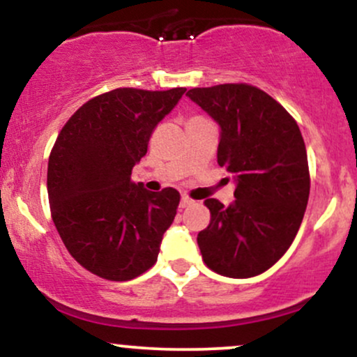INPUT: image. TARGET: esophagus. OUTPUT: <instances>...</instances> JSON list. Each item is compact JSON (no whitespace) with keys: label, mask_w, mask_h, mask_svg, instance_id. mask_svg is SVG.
Instances as JSON below:
<instances>
[{"label":"esophagus","mask_w":357,"mask_h":357,"mask_svg":"<svg viewBox=\"0 0 357 357\" xmlns=\"http://www.w3.org/2000/svg\"><path fill=\"white\" fill-rule=\"evenodd\" d=\"M192 203H195V202H192L191 198H188V196H181V202H179V206L188 208V206H191Z\"/></svg>","instance_id":"obj_1"}]
</instances>
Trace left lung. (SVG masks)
I'll use <instances>...</instances> for the list:
<instances>
[{
    "label": "left lung",
    "instance_id": "1",
    "mask_svg": "<svg viewBox=\"0 0 357 357\" xmlns=\"http://www.w3.org/2000/svg\"><path fill=\"white\" fill-rule=\"evenodd\" d=\"M220 126L218 165L235 179V202L208 198L210 225L198 233L204 264L230 278L264 273L289 250L309 202L307 151L297 122L247 84L186 93Z\"/></svg>",
    "mask_w": 357,
    "mask_h": 357
}]
</instances>
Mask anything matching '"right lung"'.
<instances>
[{"mask_svg":"<svg viewBox=\"0 0 357 357\" xmlns=\"http://www.w3.org/2000/svg\"><path fill=\"white\" fill-rule=\"evenodd\" d=\"M184 92L110 90L85 102L60 130L48 159V202L61 241L89 272L126 282L158 260L179 192L147 191L130 173Z\"/></svg>","mask_w":357,"mask_h":357,"instance_id":"1","label":"right lung"}]
</instances>
